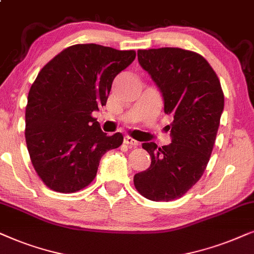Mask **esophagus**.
<instances>
[{"label":"esophagus","mask_w":254,"mask_h":254,"mask_svg":"<svg viewBox=\"0 0 254 254\" xmlns=\"http://www.w3.org/2000/svg\"><path fill=\"white\" fill-rule=\"evenodd\" d=\"M124 144L129 145L130 147H132V146H137L138 141L132 139V138H131V137H124Z\"/></svg>","instance_id":"34e87169"}]
</instances>
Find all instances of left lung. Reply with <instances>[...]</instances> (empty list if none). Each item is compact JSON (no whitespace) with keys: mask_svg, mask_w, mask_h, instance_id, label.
I'll return each mask as SVG.
<instances>
[{"mask_svg":"<svg viewBox=\"0 0 254 254\" xmlns=\"http://www.w3.org/2000/svg\"><path fill=\"white\" fill-rule=\"evenodd\" d=\"M138 62L164 99L172 143H143L151 166L137 173L134 187L151 201H172L200 180L214 147L224 95L217 75L198 53L178 49L139 50Z\"/></svg>","mask_w":254,"mask_h":254,"instance_id":"1","label":"left lung"}]
</instances>
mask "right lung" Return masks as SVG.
<instances>
[{"label": "right lung", "mask_w": 254, "mask_h": 254, "mask_svg": "<svg viewBox=\"0 0 254 254\" xmlns=\"http://www.w3.org/2000/svg\"><path fill=\"white\" fill-rule=\"evenodd\" d=\"M134 58L132 50L76 44L37 75L25 109V140L33 168L52 190L86 187L102 155L123 143L122 133H104L92 113L106 106L114 79Z\"/></svg>", "instance_id": "1"}]
</instances>
